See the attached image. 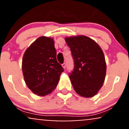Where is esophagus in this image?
I'll return each instance as SVG.
<instances>
[{
  "instance_id": "esophagus-1",
  "label": "esophagus",
  "mask_w": 129,
  "mask_h": 129,
  "mask_svg": "<svg viewBox=\"0 0 129 129\" xmlns=\"http://www.w3.org/2000/svg\"><path fill=\"white\" fill-rule=\"evenodd\" d=\"M62 67L63 68V69H66V63H63L62 64Z\"/></svg>"
}]
</instances>
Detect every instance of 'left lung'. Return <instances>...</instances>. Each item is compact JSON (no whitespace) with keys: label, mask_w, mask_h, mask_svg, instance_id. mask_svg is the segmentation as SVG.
<instances>
[{"label":"left lung","mask_w":129,"mask_h":129,"mask_svg":"<svg viewBox=\"0 0 129 129\" xmlns=\"http://www.w3.org/2000/svg\"><path fill=\"white\" fill-rule=\"evenodd\" d=\"M74 61L73 70L69 74L75 91L83 97L95 95L103 86L106 63L103 50L88 37L66 38Z\"/></svg>","instance_id":"left-lung-1"}]
</instances>
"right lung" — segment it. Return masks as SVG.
Wrapping results in <instances>:
<instances>
[{
  "mask_svg": "<svg viewBox=\"0 0 129 129\" xmlns=\"http://www.w3.org/2000/svg\"><path fill=\"white\" fill-rule=\"evenodd\" d=\"M22 72L26 85L35 94L45 96L55 89L63 69L56 59L53 39L40 37L29 46L23 56Z\"/></svg>",
  "mask_w": 129,
  "mask_h": 129,
  "instance_id": "1",
  "label": "right lung"
}]
</instances>
